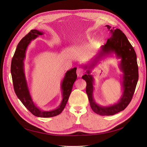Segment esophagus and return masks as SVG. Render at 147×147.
I'll return each mask as SVG.
<instances>
[{
	"mask_svg": "<svg viewBox=\"0 0 147 147\" xmlns=\"http://www.w3.org/2000/svg\"><path fill=\"white\" fill-rule=\"evenodd\" d=\"M76 73H77L78 76L79 77V78H80V77H82L84 73V70L82 68H78L76 71Z\"/></svg>",
	"mask_w": 147,
	"mask_h": 147,
	"instance_id": "esophagus-1",
	"label": "esophagus"
}]
</instances>
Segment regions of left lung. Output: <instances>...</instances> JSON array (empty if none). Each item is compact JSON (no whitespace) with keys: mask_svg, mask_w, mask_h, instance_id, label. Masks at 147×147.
<instances>
[{"mask_svg":"<svg viewBox=\"0 0 147 147\" xmlns=\"http://www.w3.org/2000/svg\"><path fill=\"white\" fill-rule=\"evenodd\" d=\"M106 27L110 30L111 35L108 38L106 44L101 46L89 68L87 65L83 67L89 69L86 71L88 74L82 76V79L86 82V92L92 110L99 115H112L124 110L132 100L138 80V66L135 51L126 35L119 28L111 29V27L108 25ZM113 53L121 58L120 68L123 73L122 83L123 92L117 103L109 107H102L97 105L93 99L94 79L90 74V68L94 66V64L102 56Z\"/></svg>","mask_w":147,"mask_h":147,"instance_id":"obj_1","label":"left lung"}]
</instances>
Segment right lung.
Segmentation results:
<instances>
[{"label": "right lung", "instance_id": "obj_1", "mask_svg": "<svg viewBox=\"0 0 147 147\" xmlns=\"http://www.w3.org/2000/svg\"><path fill=\"white\" fill-rule=\"evenodd\" d=\"M43 33L37 30H32L23 37L17 45V47L12 59L11 71L13 89L17 97L27 109L34 115L39 117H52L61 113L63 111L71 94L73 84L77 79L76 69L74 67L67 71L61 83L63 100L57 109L45 111L40 110L34 104L30 94L27 80L25 76L24 61L26 51L31 41L35 39Z\"/></svg>", "mask_w": 147, "mask_h": 147}]
</instances>
